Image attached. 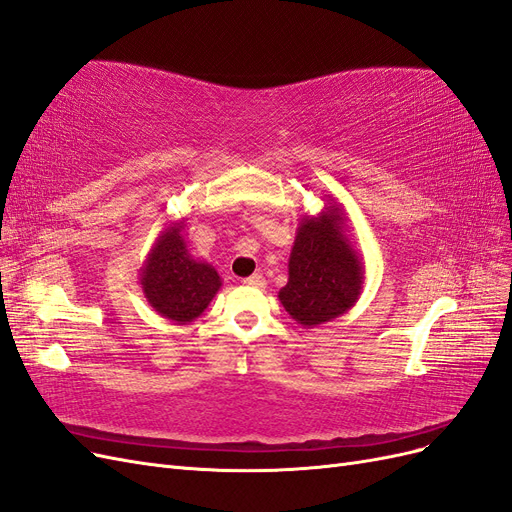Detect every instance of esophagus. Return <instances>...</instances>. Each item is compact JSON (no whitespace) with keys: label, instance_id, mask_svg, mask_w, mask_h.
<instances>
[{"label":"esophagus","instance_id":"34e87169","mask_svg":"<svg viewBox=\"0 0 512 512\" xmlns=\"http://www.w3.org/2000/svg\"><path fill=\"white\" fill-rule=\"evenodd\" d=\"M243 284L254 286V288H262V286H265V277H262L260 273H254V275H250V277H245Z\"/></svg>","mask_w":512,"mask_h":512}]
</instances>
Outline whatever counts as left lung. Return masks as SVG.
Segmentation results:
<instances>
[{"label": "left lung", "mask_w": 512, "mask_h": 512, "mask_svg": "<svg viewBox=\"0 0 512 512\" xmlns=\"http://www.w3.org/2000/svg\"><path fill=\"white\" fill-rule=\"evenodd\" d=\"M318 215H303L288 258V284L280 290L290 318L312 329L344 316L359 301L365 267L346 235L344 207L327 196Z\"/></svg>", "instance_id": "1"}]
</instances>
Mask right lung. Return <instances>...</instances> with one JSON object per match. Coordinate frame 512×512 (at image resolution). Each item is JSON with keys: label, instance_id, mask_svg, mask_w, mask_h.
Listing matches in <instances>:
<instances>
[{"label": "right lung", "instance_id": "1", "mask_svg": "<svg viewBox=\"0 0 512 512\" xmlns=\"http://www.w3.org/2000/svg\"><path fill=\"white\" fill-rule=\"evenodd\" d=\"M183 228L185 218L168 222L138 271L147 303L177 324L196 320L222 288L220 273L190 254Z\"/></svg>", "mask_w": 512, "mask_h": 512}]
</instances>
